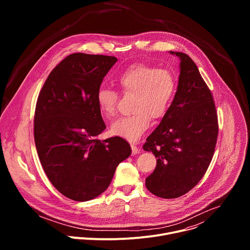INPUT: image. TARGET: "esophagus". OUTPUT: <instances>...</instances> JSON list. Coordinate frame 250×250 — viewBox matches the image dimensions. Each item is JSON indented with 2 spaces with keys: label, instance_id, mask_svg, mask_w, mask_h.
<instances>
[{
  "label": "esophagus",
  "instance_id": "obj_1",
  "mask_svg": "<svg viewBox=\"0 0 250 250\" xmlns=\"http://www.w3.org/2000/svg\"><path fill=\"white\" fill-rule=\"evenodd\" d=\"M130 147H131V151H132V154L134 155V154H137L138 152H139V149H138V147L135 146V145H130Z\"/></svg>",
  "mask_w": 250,
  "mask_h": 250
}]
</instances>
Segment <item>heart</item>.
Returning <instances> with one entry per match:
<instances>
[{
	"instance_id": "b5f03b06",
	"label": "heart",
	"mask_w": 250,
	"mask_h": 250,
	"mask_svg": "<svg viewBox=\"0 0 250 250\" xmlns=\"http://www.w3.org/2000/svg\"><path fill=\"white\" fill-rule=\"evenodd\" d=\"M119 85L125 95L133 96L132 115L113 123L111 133L115 136L136 141L150 125V119L165 116L173 99L176 80L170 70L148 64H133L119 77ZM96 102L102 115L111 119L117 113L118 93L110 88L100 87Z\"/></svg>"
}]
</instances>
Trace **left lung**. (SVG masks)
Here are the masks:
<instances>
[{
	"label": "left lung",
	"instance_id": "1",
	"mask_svg": "<svg viewBox=\"0 0 250 250\" xmlns=\"http://www.w3.org/2000/svg\"><path fill=\"white\" fill-rule=\"evenodd\" d=\"M170 53L180 58L177 92L144 145L157 158L146 186L164 199L181 197L199 183L211 161L219 133L215 101L197 65L186 53Z\"/></svg>",
	"mask_w": 250,
	"mask_h": 250
}]
</instances>
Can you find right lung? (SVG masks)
<instances>
[{
	"label": "right lung",
	"instance_id": "1",
	"mask_svg": "<svg viewBox=\"0 0 250 250\" xmlns=\"http://www.w3.org/2000/svg\"><path fill=\"white\" fill-rule=\"evenodd\" d=\"M115 56L73 53L48 75L34 113V142L51 184L65 197L85 202L101 195L130 153L124 138L101 141L105 128L96 102Z\"/></svg>",
	"mask_w": 250,
	"mask_h": 250
}]
</instances>
